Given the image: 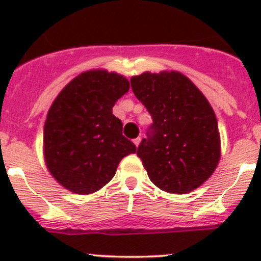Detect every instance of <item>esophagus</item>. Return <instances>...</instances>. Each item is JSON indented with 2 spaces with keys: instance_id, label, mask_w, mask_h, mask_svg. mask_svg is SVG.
<instances>
[{
  "instance_id": "34e87169",
  "label": "esophagus",
  "mask_w": 261,
  "mask_h": 261,
  "mask_svg": "<svg viewBox=\"0 0 261 261\" xmlns=\"http://www.w3.org/2000/svg\"><path fill=\"white\" fill-rule=\"evenodd\" d=\"M133 142H135L136 146H138V145H140V142H141V138H140V137L135 138V140H133Z\"/></svg>"
}]
</instances>
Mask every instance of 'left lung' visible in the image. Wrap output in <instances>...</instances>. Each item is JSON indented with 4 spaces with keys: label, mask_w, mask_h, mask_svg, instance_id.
<instances>
[{
    "label": "left lung",
    "mask_w": 261,
    "mask_h": 261,
    "mask_svg": "<svg viewBox=\"0 0 261 261\" xmlns=\"http://www.w3.org/2000/svg\"><path fill=\"white\" fill-rule=\"evenodd\" d=\"M130 86L153 117L137 149L149 179L176 195L199 188L221 158L218 123L208 99L175 70L133 75Z\"/></svg>",
    "instance_id": "obj_1"
}]
</instances>
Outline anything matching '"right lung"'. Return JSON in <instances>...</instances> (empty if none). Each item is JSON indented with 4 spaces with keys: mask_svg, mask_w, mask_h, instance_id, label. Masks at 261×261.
Returning <instances> with one entry per match:
<instances>
[{
    "mask_svg": "<svg viewBox=\"0 0 261 261\" xmlns=\"http://www.w3.org/2000/svg\"><path fill=\"white\" fill-rule=\"evenodd\" d=\"M129 90L124 75L105 69L81 73L60 91L47 114L43 151L57 183L77 195L99 191L120 161L136 153L112 107Z\"/></svg>",
    "mask_w": 261,
    "mask_h": 261,
    "instance_id": "add662e5",
    "label": "right lung"
}]
</instances>
